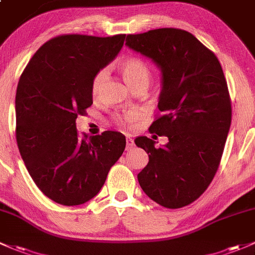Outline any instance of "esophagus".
<instances>
[{"mask_svg":"<svg viewBox=\"0 0 255 255\" xmlns=\"http://www.w3.org/2000/svg\"><path fill=\"white\" fill-rule=\"evenodd\" d=\"M133 146H135V143H133L132 138L127 137V149H131Z\"/></svg>","mask_w":255,"mask_h":255,"instance_id":"obj_1","label":"esophagus"}]
</instances>
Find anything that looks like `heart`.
Masks as SVG:
<instances>
[{
  "instance_id": "b5f03b06",
  "label": "heart",
  "mask_w": 255,
  "mask_h": 255,
  "mask_svg": "<svg viewBox=\"0 0 255 255\" xmlns=\"http://www.w3.org/2000/svg\"><path fill=\"white\" fill-rule=\"evenodd\" d=\"M118 67H119V71L123 77H124L125 82L132 89L140 87V86L148 87L152 78V71L145 61L137 59V57H128V59L120 61ZM104 77H106L104 71H99L94 76L91 86V93L93 98L98 97ZM138 117H140V113L135 112V110H130V112L124 113L122 115H115L113 120L119 127H131L138 119Z\"/></svg>"
}]
</instances>
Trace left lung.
I'll return each instance as SVG.
<instances>
[{
    "label": "left lung",
    "mask_w": 255,
    "mask_h": 255,
    "mask_svg": "<svg viewBox=\"0 0 255 255\" xmlns=\"http://www.w3.org/2000/svg\"><path fill=\"white\" fill-rule=\"evenodd\" d=\"M127 45L162 71L161 114L148 130L169 141L156 148L152 138H136L149 158L138 183L157 204L180 209L200 198L219 169L232 120L227 81L216 55L186 30L128 34Z\"/></svg>",
    "instance_id": "left-lung-1"
}]
</instances>
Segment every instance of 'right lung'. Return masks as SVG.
<instances>
[{"instance_id": "1", "label": "right lung", "mask_w": 255, "mask_h": 255, "mask_svg": "<svg viewBox=\"0 0 255 255\" xmlns=\"http://www.w3.org/2000/svg\"><path fill=\"white\" fill-rule=\"evenodd\" d=\"M125 34H64L50 39L28 62L15 94V138L36 186L52 201L75 206L99 193L125 149V136L104 131L80 137L78 115L93 103L99 70L124 45Z\"/></svg>"}]
</instances>
